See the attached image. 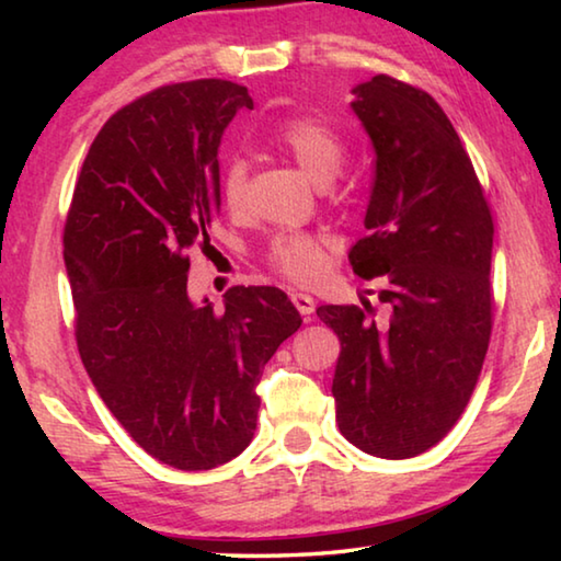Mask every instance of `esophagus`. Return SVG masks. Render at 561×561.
<instances>
[{
    "label": "esophagus",
    "instance_id": "esophagus-1",
    "mask_svg": "<svg viewBox=\"0 0 561 561\" xmlns=\"http://www.w3.org/2000/svg\"><path fill=\"white\" fill-rule=\"evenodd\" d=\"M291 301H294V307L299 309V314H304V317H309L311 311H314V297L307 291H291Z\"/></svg>",
    "mask_w": 561,
    "mask_h": 561
}]
</instances>
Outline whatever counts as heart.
I'll return each instance as SVG.
<instances>
[{"label":"heart","mask_w":561,"mask_h":561,"mask_svg":"<svg viewBox=\"0 0 561 561\" xmlns=\"http://www.w3.org/2000/svg\"><path fill=\"white\" fill-rule=\"evenodd\" d=\"M274 144L297 163L311 183L329 185L344 163V144L336 130L317 118H291L274 130ZM222 203L230 213L247 210V163L234 158L222 170ZM331 240L299 230L277 232L267 244L270 267L289 282H314L329 264Z\"/></svg>","instance_id":"obj_1"}]
</instances>
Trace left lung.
Segmentation results:
<instances>
[{
    "label": "left lung",
    "instance_id": "8db88e82",
    "mask_svg": "<svg viewBox=\"0 0 561 561\" xmlns=\"http://www.w3.org/2000/svg\"><path fill=\"white\" fill-rule=\"evenodd\" d=\"M371 138L376 173L351 247L371 304H327L341 354L331 393L339 431L368 455L403 460L445 438L468 405L492 329V215L453 123L433 96L378 73L351 89Z\"/></svg>",
    "mask_w": 561,
    "mask_h": 561
}]
</instances>
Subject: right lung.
I'll return each instance as SVG.
<instances>
[{
    "instance_id": "1",
    "label": "right lung",
    "mask_w": 561,
    "mask_h": 561,
    "mask_svg": "<svg viewBox=\"0 0 561 561\" xmlns=\"http://www.w3.org/2000/svg\"><path fill=\"white\" fill-rule=\"evenodd\" d=\"M244 87H163L106 121L64 227L76 344L103 403L178 470L237 458L257 428L264 364L301 327L277 287H232L225 311L187 294V250L220 213L217 148Z\"/></svg>"
}]
</instances>
